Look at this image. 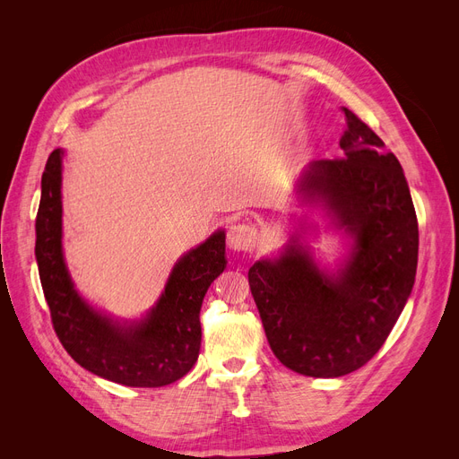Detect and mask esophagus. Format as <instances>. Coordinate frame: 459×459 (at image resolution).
<instances>
[{"label": "esophagus", "instance_id": "1", "mask_svg": "<svg viewBox=\"0 0 459 459\" xmlns=\"http://www.w3.org/2000/svg\"><path fill=\"white\" fill-rule=\"evenodd\" d=\"M260 241V231L253 224H233L228 231V245L231 251L238 253H253L258 247Z\"/></svg>", "mask_w": 459, "mask_h": 459}]
</instances>
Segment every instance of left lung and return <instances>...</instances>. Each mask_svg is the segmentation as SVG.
Instances as JSON below:
<instances>
[{
  "label": "left lung",
  "instance_id": "1",
  "mask_svg": "<svg viewBox=\"0 0 459 459\" xmlns=\"http://www.w3.org/2000/svg\"><path fill=\"white\" fill-rule=\"evenodd\" d=\"M342 115L344 157L314 162L300 187L354 235L349 264L333 277L290 245L280 260L248 270L272 352L308 377L366 366L404 310L418 270V216L402 166L362 118L346 107Z\"/></svg>",
  "mask_w": 459,
  "mask_h": 459
}]
</instances>
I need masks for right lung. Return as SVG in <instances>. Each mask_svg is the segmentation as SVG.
<instances>
[{
  "instance_id": "add662e5",
  "label": "right lung",
  "mask_w": 459,
  "mask_h": 459,
  "mask_svg": "<svg viewBox=\"0 0 459 459\" xmlns=\"http://www.w3.org/2000/svg\"><path fill=\"white\" fill-rule=\"evenodd\" d=\"M61 151L41 176L36 260L55 333L74 362L126 386L170 385L193 368L201 349V307L226 268V235L216 231L176 264L157 308L143 324L118 327L78 297L61 253Z\"/></svg>"
}]
</instances>
